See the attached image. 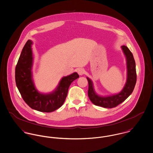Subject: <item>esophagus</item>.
I'll list each match as a JSON object with an SVG mask.
<instances>
[{"label": "esophagus", "instance_id": "34e87169", "mask_svg": "<svg viewBox=\"0 0 153 153\" xmlns=\"http://www.w3.org/2000/svg\"><path fill=\"white\" fill-rule=\"evenodd\" d=\"M77 72H78V74H79V75L82 76V74L85 73V71H84V69L83 68H80L79 69H78Z\"/></svg>", "mask_w": 153, "mask_h": 153}]
</instances>
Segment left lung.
I'll list each match as a JSON object with an SVG mask.
<instances>
[{"label": "left lung", "mask_w": 153, "mask_h": 153, "mask_svg": "<svg viewBox=\"0 0 153 153\" xmlns=\"http://www.w3.org/2000/svg\"><path fill=\"white\" fill-rule=\"evenodd\" d=\"M121 48L126 59L127 80L125 87L119 93L107 97L100 96L95 92L93 83L91 79L87 77L88 82V97L95 105L100 106L105 108L116 107L127 99L134 90L137 79L135 61L132 53L128 48L125 45L122 46Z\"/></svg>", "instance_id": "1"}]
</instances>
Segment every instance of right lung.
Returning a JSON list of instances; mask_svg holds the SVG:
<instances>
[{"label":"right lung","mask_w":153,"mask_h":153,"mask_svg":"<svg viewBox=\"0 0 153 153\" xmlns=\"http://www.w3.org/2000/svg\"><path fill=\"white\" fill-rule=\"evenodd\" d=\"M32 44L31 40L27 41L17 63L15 70L16 85L24 101L30 108L42 112H51L63 104L71 83L79 76L75 72L63 77L56 88L49 94L39 93L32 78Z\"/></svg>","instance_id":"add662e5"}]
</instances>
